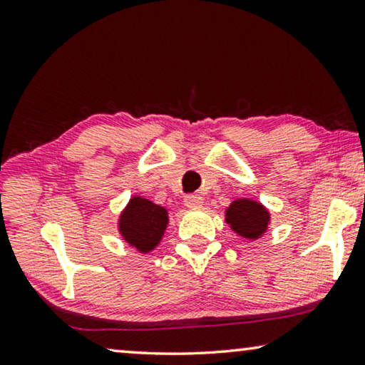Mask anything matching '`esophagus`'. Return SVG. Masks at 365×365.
Masks as SVG:
<instances>
[{"mask_svg":"<svg viewBox=\"0 0 365 365\" xmlns=\"http://www.w3.org/2000/svg\"><path fill=\"white\" fill-rule=\"evenodd\" d=\"M185 206L187 207H190V209H197V207H201L202 206V197L200 196V195H188V196H185Z\"/></svg>","mask_w":365,"mask_h":365,"instance_id":"esophagus-1","label":"esophagus"}]
</instances>
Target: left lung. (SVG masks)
Returning <instances> with one entry per match:
<instances>
[{
  "mask_svg": "<svg viewBox=\"0 0 365 365\" xmlns=\"http://www.w3.org/2000/svg\"><path fill=\"white\" fill-rule=\"evenodd\" d=\"M225 222L240 237L257 240L267 232L270 214L255 200H235L225 211Z\"/></svg>",
  "mask_w": 365,
  "mask_h": 365,
  "instance_id": "left-lung-1",
  "label": "left lung"
}]
</instances>
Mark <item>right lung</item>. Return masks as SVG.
Instances as JSON below:
<instances>
[{
    "instance_id": "obj_1",
    "label": "right lung",
    "mask_w": 365,
    "mask_h": 365,
    "mask_svg": "<svg viewBox=\"0 0 365 365\" xmlns=\"http://www.w3.org/2000/svg\"><path fill=\"white\" fill-rule=\"evenodd\" d=\"M168 224V209L154 205L146 197L132 196L119 215L117 227L128 245L146 255L160 243Z\"/></svg>"
}]
</instances>
